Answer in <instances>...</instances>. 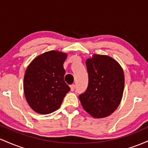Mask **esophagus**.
I'll use <instances>...</instances> for the list:
<instances>
[{
	"instance_id": "obj_1",
	"label": "esophagus",
	"mask_w": 148,
	"mask_h": 148,
	"mask_svg": "<svg viewBox=\"0 0 148 148\" xmlns=\"http://www.w3.org/2000/svg\"><path fill=\"white\" fill-rule=\"evenodd\" d=\"M70 89H71V91H74V90H75V85H71L70 86Z\"/></svg>"
}]
</instances>
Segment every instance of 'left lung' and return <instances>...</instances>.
Returning a JSON list of instances; mask_svg holds the SVG:
<instances>
[{
    "label": "left lung",
    "instance_id": "1",
    "mask_svg": "<svg viewBox=\"0 0 148 148\" xmlns=\"http://www.w3.org/2000/svg\"><path fill=\"white\" fill-rule=\"evenodd\" d=\"M88 86L79 95L84 109L95 118H106L120 105L125 87L120 64L106 55L93 54L86 62Z\"/></svg>",
    "mask_w": 148,
    "mask_h": 148
}]
</instances>
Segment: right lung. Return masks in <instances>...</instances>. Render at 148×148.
I'll return each instance as SVG.
<instances>
[{
	"instance_id": "1",
	"label": "right lung",
	"mask_w": 148,
	"mask_h": 148,
	"mask_svg": "<svg viewBox=\"0 0 148 148\" xmlns=\"http://www.w3.org/2000/svg\"><path fill=\"white\" fill-rule=\"evenodd\" d=\"M67 54L50 51L40 54L28 66L23 78V91L30 108L49 114L60 106L70 88L64 81L63 63Z\"/></svg>"
}]
</instances>
